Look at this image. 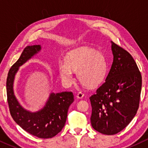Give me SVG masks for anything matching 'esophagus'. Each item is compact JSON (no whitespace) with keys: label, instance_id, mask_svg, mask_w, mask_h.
Listing matches in <instances>:
<instances>
[{"label":"esophagus","instance_id":"obj_1","mask_svg":"<svg viewBox=\"0 0 148 148\" xmlns=\"http://www.w3.org/2000/svg\"><path fill=\"white\" fill-rule=\"evenodd\" d=\"M84 94L82 92L78 93V94H77V98L78 99H82L84 98Z\"/></svg>","mask_w":148,"mask_h":148}]
</instances>
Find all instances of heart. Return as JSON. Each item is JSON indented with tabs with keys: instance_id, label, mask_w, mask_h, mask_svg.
<instances>
[{
	"instance_id": "b5f03b06",
	"label": "heart",
	"mask_w": 148,
	"mask_h": 148,
	"mask_svg": "<svg viewBox=\"0 0 148 148\" xmlns=\"http://www.w3.org/2000/svg\"><path fill=\"white\" fill-rule=\"evenodd\" d=\"M73 71L81 84L88 88H95L102 84L108 71L107 60L100 52L90 48H83L71 52L66 61L58 63V73L64 84L74 81Z\"/></svg>"
}]
</instances>
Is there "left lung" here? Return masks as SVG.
Returning a JSON list of instances; mask_svg holds the SVG:
<instances>
[{"mask_svg": "<svg viewBox=\"0 0 148 148\" xmlns=\"http://www.w3.org/2000/svg\"><path fill=\"white\" fill-rule=\"evenodd\" d=\"M113 62L106 80L90 98L91 124L104 135H114L132 121L139 108L141 75L128 52L111 41Z\"/></svg>", "mask_w": 148, "mask_h": 148, "instance_id": "obj_1", "label": "left lung"}]
</instances>
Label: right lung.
<instances>
[{
  "mask_svg": "<svg viewBox=\"0 0 148 148\" xmlns=\"http://www.w3.org/2000/svg\"><path fill=\"white\" fill-rule=\"evenodd\" d=\"M40 44L27 46L17 61L11 66L7 79V94L11 116L23 130L42 139L52 138L63 128L70 105L73 102L72 92H51L45 105L36 112L25 109L14 92V81L19 67L39 53Z\"/></svg>",
  "mask_w": 148,
  "mask_h": 148,
  "instance_id": "right-lung-1",
  "label": "right lung"
}]
</instances>
